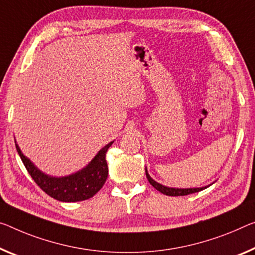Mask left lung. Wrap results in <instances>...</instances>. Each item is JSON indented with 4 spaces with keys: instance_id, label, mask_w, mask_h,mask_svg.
Wrapping results in <instances>:
<instances>
[{
    "instance_id": "8db88e82",
    "label": "left lung",
    "mask_w": 255,
    "mask_h": 255,
    "mask_svg": "<svg viewBox=\"0 0 255 255\" xmlns=\"http://www.w3.org/2000/svg\"><path fill=\"white\" fill-rule=\"evenodd\" d=\"M146 177L148 179V181L150 182V185L155 188V189H157L160 193L164 194V195H167V196H186V195H189V194H194V193H198V191H201L203 189H205L207 187H202V188H188V189H178V188H168L165 186H162L159 185L158 182L154 181L150 178V175L148 174V172L146 170Z\"/></svg>"
}]
</instances>
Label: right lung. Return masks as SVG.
<instances>
[{
    "label": "right lung",
    "mask_w": 255,
    "mask_h": 255,
    "mask_svg": "<svg viewBox=\"0 0 255 255\" xmlns=\"http://www.w3.org/2000/svg\"><path fill=\"white\" fill-rule=\"evenodd\" d=\"M112 144L113 142L105 146L83 170L62 178H53L42 173L23 156L18 144H15V148L30 177L45 194L60 202H81L93 197L105 185L108 177L106 152Z\"/></svg>",
    "instance_id": "1"
}]
</instances>
